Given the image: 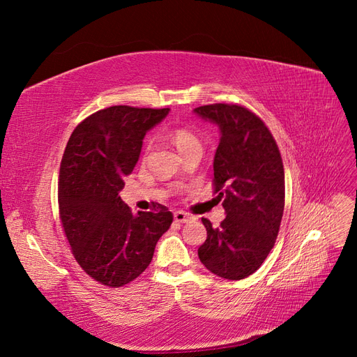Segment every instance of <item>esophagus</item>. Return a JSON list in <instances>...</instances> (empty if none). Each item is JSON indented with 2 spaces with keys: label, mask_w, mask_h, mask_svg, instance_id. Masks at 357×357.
I'll return each mask as SVG.
<instances>
[{
  "label": "esophagus",
  "mask_w": 357,
  "mask_h": 357,
  "mask_svg": "<svg viewBox=\"0 0 357 357\" xmlns=\"http://www.w3.org/2000/svg\"><path fill=\"white\" fill-rule=\"evenodd\" d=\"M190 219H192L190 215H189L188 213H185V211H176V213H174V220L178 222V223H186V222H189Z\"/></svg>",
  "instance_id": "obj_1"
}]
</instances>
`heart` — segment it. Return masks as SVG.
I'll return each instance as SVG.
<instances>
[{
	"label": "heart",
	"instance_id": "obj_1",
	"mask_svg": "<svg viewBox=\"0 0 357 357\" xmlns=\"http://www.w3.org/2000/svg\"><path fill=\"white\" fill-rule=\"evenodd\" d=\"M169 138H171V142L176 144V147L178 149V152L181 155L188 152L189 149L201 147L199 138L193 134L190 129H186V128H176L174 131H171Z\"/></svg>",
	"mask_w": 357,
	"mask_h": 357
}]
</instances>
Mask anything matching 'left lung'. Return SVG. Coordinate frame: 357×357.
Returning a JSON list of instances; mask_svg holds the SVG:
<instances>
[{
	"instance_id": "1",
	"label": "left lung",
	"mask_w": 357,
	"mask_h": 357,
	"mask_svg": "<svg viewBox=\"0 0 357 357\" xmlns=\"http://www.w3.org/2000/svg\"><path fill=\"white\" fill-rule=\"evenodd\" d=\"M220 129L215 150L214 193L226 218L213 228L202 218L207 240L198 248L202 265L226 280H243L261 268L274 247L284 210V168L266 125L236 104L193 110Z\"/></svg>"
}]
</instances>
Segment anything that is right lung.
I'll use <instances>...</instances> for the list:
<instances>
[{"label":"right lung","mask_w":357,"mask_h":357,"mask_svg":"<svg viewBox=\"0 0 357 357\" xmlns=\"http://www.w3.org/2000/svg\"><path fill=\"white\" fill-rule=\"evenodd\" d=\"M169 109L113 105L86 117L71 134L59 171V215L83 271L109 287L131 283L152 262L172 213L131 208L119 197L147 131Z\"/></svg>","instance_id":"add662e5"}]
</instances>
